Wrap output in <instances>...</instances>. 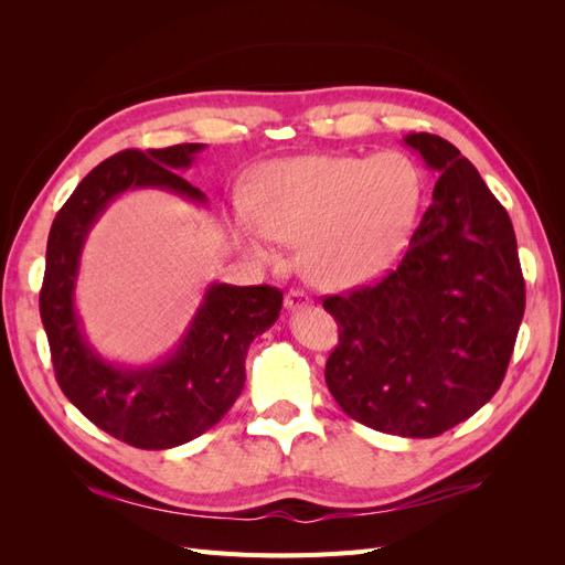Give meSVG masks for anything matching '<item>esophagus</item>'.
Here are the masks:
<instances>
[{
  "label": "esophagus",
  "instance_id": "obj_1",
  "mask_svg": "<svg viewBox=\"0 0 565 565\" xmlns=\"http://www.w3.org/2000/svg\"><path fill=\"white\" fill-rule=\"evenodd\" d=\"M309 306H313V299L306 292H301V289H289V292L285 295L287 311H301V309H309Z\"/></svg>",
  "mask_w": 565,
  "mask_h": 565
}]
</instances>
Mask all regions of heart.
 Segmentation results:
<instances>
[{"instance_id":"obj_1","label":"heart","mask_w":565,"mask_h":565,"mask_svg":"<svg viewBox=\"0 0 565 565\" xmlns=\"http://www.w3.org/2000/svg\"><path fill=\"white\" fill-rule=\"evenodd\" d=\"M424 195L419 164L403 150L377 156H301L270 162L235 224L254 252L301 241L313 285L344 289L386 273L415 228Z\"/></svg>"}]
</instances>
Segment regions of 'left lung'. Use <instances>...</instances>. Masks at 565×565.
Segmentation results:
<instances>
[{
	"mask_svg": "<svg viewBox=\"0 0 565 565\" xmlns=\"http://www.w3.org/2000/svg\"><path fill=\"white\" fill-rule=\"evenodd\" d=\"M403 143L438 177L434 202L396 270L322 301L339 322L324 382L370 429L431 438L500 388L525 282L514 226L476 167L434 134H407Z\"/></svg>",
	"mask_w": 565,
	"mask_h": 565,
	"instance_id": "8db88e82",
	"label": "left lung"
}]
</instances>
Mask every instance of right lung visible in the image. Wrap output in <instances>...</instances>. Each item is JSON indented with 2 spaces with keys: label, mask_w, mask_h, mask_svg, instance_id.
Returning <instances> with one entry per match:
<instances>
[{
  "label": "right lung",
  "mask_w": 565,
  "mask_h": 565,
  "mask_svg": "<svg viewBox=\"0 0 565 565\" xmlns=\"http://www.w3.org/2000/svg\"><path fill=\"white\" fill-rule=\"evenodd\" d=\"M204 143L122 150L94 167L56 214L46 243L40 316L56 380L98 429L141 450H169L221 422L245 386V358L254 337L278 320L276 287L210 282L174 349L156 363L108 361L84 332L75 306L82 252L110 202L156 188L207 207V195L179 172L195 164Z\"/></svg>",
  "instance_id": "1"
}]
</instances>
